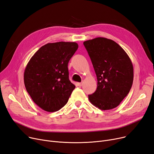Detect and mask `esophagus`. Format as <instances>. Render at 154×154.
<instances>
[{
    "label": "esophagus",
    "instance_id": "obj_1",
    "mask_svg": "<svg viewBox=\"0 0 154 154\" xmlns=\"http://www.w3.org/2000/svg\"><path fill=\"white\" fill-rule=\"evenodd\" d=\"M82 85H83V83H82V82H78V83H77V85H78L79 87L82 86Z\"/></svg>",
    "mask_w": 154,
    "mask_h": 154
}]
</instances>
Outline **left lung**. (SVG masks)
Masks as SVG:
<instances>
[{
  "label": "left lung",
  "instance_id": "8db88e82",
  "mask_svg": "<svg viewBox=\"0 0 154 154\" xmlns=\"http://www.w3.org/2000/svg\"><path fill=\"white\" fill-rule=\"evenodd\" d=\"M97 79V88L88 99L100 110L117 107L130 91L133 65L123 48L114 40L97 37L84 42Z\"/></svg>",
  "mask_w": 154,
  "mask_h": 154
}]
</instances>
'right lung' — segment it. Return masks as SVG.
I'll use <instances>...</instances> for the list:
<instances>
[{
  "label": "right lung",
  "instance_id": "obj_1",
  "mask_svg": "<svg viewBox=\"0 0 154 154\" xmlns=\"http://www.w3.org/2000/svg\"><path fill=\"white\" fill-rule=\"evenodd\" d=\"M76 42L48 43L32 57L23 74L30 97L47 112L59 110L75 86L69 79L68 63L78 48Z\"/></svg>",
  "mask_w": 154,
  "mask_h": 154
}]
</instances>
